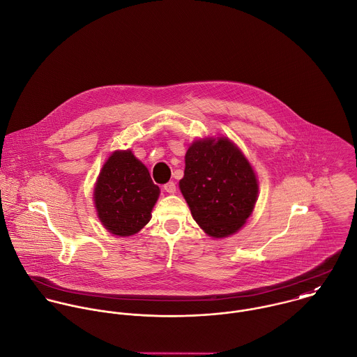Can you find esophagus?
I'll list each match as a JSON object with an SVG mask.
<instances>
[{"label":"esophagus","mask_w":357,"mask_h":357,"mask_svg":"<svg viewBox=\"0 0 357 357\" xmlns=\"http://www.w3.org/2000/svg\"><path fill=\"white\" fill-rule=\"evenodd\" d=\"M163 190H165L166 192H169V194H174V192H176V183H174V181L166 183V184L163 185Z\"/></svg>","instance_id":"34e87169"}]
</instances>
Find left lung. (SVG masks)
Returning a JSON list of instances; mask_svg holds the SVG:
<instances>
[{
    "label": "left lung",
    "instance_id": "left-lung-1",
    "mask_svg": "<svg viewBox=\"0 0 357 357\" xmlns=\"http://www.w3.org/2000/svg\"><path fill=\"white\" fill-rule=\"evenodd\" d=\"M180 190L201 229L212 237L223 238L234 234L250 216L257 180L231 141L201 139L185 153Z\"/></svg>",
    "mask_w": 357,
    "mask_h": 357
}]
</instances>
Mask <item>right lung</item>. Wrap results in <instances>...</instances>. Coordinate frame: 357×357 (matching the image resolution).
<instances>
[{"label": "right lung", "instance_id": "add662e5", "mask_svg": "<svg viewBox=\"0 0 357 357\" xmlns=\"http://www.w3.org/2000/svg\"><path fill=\"white\" fill-rule=\"evenodd\" d=\"M158 197L159 187L131 151H116L109 156L94 191L100 220L120 237L138 233L149 222Z\"/></svg>", "mask_w": 357, "mask_h": 357}]
</instances>
